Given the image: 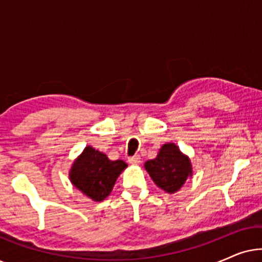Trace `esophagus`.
<instances>
[{"label": "esophagus", "mask_w": 262, "mask_h": 262, "mask_svg": "<svg viewBox=\"0 0 262 262\" xmlns=\"http://www.w3.org/2000/svg\"><path fill=\"white\" fill-rule=\"evenodd\" d=\"M128 163L131 164H139L141 163V157H139L138 155H135V156H131L128 157Z\"/></svg>", "instance_id": "1"}]
</instances>
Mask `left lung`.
I'll use <instances>...</instances> for the list:
<instances>
[{
  "label": "left lung",
  "mask_w": 262,
  "mask_h": 262,
  "mask_svg": "<svg viewBox=\"0 0 262 262\" xmlns=\"http://www.w3.org/2000/svg\"><path fill=\"white\" fill-rule=\"evenodd\" d=\"M154 182L168 193L181 188L188 177L192 175L191 162L174 143L164 144L156 159L144 164Z\"/></svg>",
  "instance_id": "1"
}]
</instances>
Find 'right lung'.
Instances as JSON below:
<instances>
[{
    "mask_svg": "<svg viewBox=\"0 0 262 262\" xmlns=\"http://www.w3.org/2000/svg\"><path fill=\"white\" fill-rule=\"evenodd\" d=\"M125 167L124 161H111L103 152L87 146L75 161L70 180L89 198L101 202L112 191L117 178Z\"/></svg>",
    "mask_w": 262,
    "mask_h": 262,
    "instance_id": "obj_1",
    "label": "right lung"
}]
</instances>
